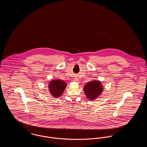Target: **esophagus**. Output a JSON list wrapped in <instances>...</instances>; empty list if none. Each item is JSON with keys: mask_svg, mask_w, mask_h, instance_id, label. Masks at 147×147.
<instances>
[{"mask_svg": "<svg viewBox=\"0 0 147 147\" xmlns=\"http://www.w3.org/2000/svg\"><path fill=\"white\" fill-rule=\"evenodd\" d=\"M79 79L77 78H74V82H77V83H79Z\"/></svg>", "mask_w": 147, "mask_h": 147, "instance_id": "1", "label": "esophagus"}]
</instances>
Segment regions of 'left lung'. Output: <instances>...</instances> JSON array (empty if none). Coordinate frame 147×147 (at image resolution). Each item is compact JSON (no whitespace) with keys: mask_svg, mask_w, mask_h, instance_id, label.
Segmentation results:
<instances>
[{"mask_svg":"<svg viewBox=\"0 0 147 147\" xmlns=\"http://www.w3.org/2000/svg\"><path fill=\"white\" fill-rule=\"evenodd\" d=\"M104 91V87L100 81L95 80L89 82L84 87V91L86 98L90 100L97 98Z\"/></svg>","mask_w":147,"mask_h":147,"instance_id":"1","label":"left lung"}]
</instances>
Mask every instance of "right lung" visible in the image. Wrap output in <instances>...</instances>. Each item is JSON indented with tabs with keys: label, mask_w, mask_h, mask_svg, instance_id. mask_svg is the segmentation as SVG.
I'll return each mask as SVG.
<instances>
[{
	"label": "right lung",
	"mask_w": 147,
	"mask_h": 147,
	"mask_svg": "<svg viewBox=\"0 0 147 147\" xmlns=\"http://www.w3.org/2000/svg\"><path fill=\"white\" fill-rule=\"evenodd\" d=\"M67 83L61 79L51 80L48 86L51 95L55 98L61 97L67 87Z\"/></svg>",
	"instance_id": "obj_1"
}]
</instances>
